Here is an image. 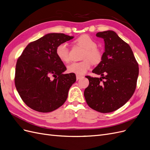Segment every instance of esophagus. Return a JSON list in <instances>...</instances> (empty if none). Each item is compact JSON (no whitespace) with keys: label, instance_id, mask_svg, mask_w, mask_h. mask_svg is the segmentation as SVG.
Wrapping results in <instances>:
<instances>
[{"label":"esophagus","instance_id":"34e87169","mask_svg":"<svg viewBox=\"0 0 150 150\" xmlns=\"http://www.w3.org/2000/svg\"><path fill=\"white\" fill-rule=\"evenodd\" d=\"M82 76H80V75H76V79L78 80V79H80L81 78H82Z\"/></svg>","mask_w":150,"mask_h":150}]
</instances>
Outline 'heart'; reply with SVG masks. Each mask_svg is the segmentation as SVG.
<instances>
[{
	"mask_svg": "<svg viewBox=\"0 0 150 150\" xmlns=\"http://www.w3.org/2000/svg\"><path fill=\"white\" fill-rule=\"evenodd\" d=\"M77 46L84 49L82 59L84 60L79 62H72L67 66V71L77 75H83L89 70L91 62L94 64H98L102 60V50L97 46V42L89 35L83 34L77 38L75 41ZM56 52L58 58L64 63L69 62V49L65 42L61 43L56 47Z\"/></svg>",
	"mask_w": 150,
	"mask_h": 150,
	"instance_id": "heart-1",
	"label": "heart"
}]
</instances>
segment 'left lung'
Listing matches in <instances>:
<instances>
[{
  "label": "left lung",
  "instance_id": "obj_1",
  "mask_svg": "<svg viewBox=\"0 0 150 150\" xmlns=\"http://www.w3.org/2000/svg\"><path fill=\"white\" fill-rule=\"evenodd\" d=\"M105 51L99 64L93 70L100 78L86 76L89 84L84 95L88 106L103 113L116 111L133 96L139 74L138 64L130 46L115 32H99Z\"/></svg>",
  "mask_w": 150,
  "mask_h": 150
}]
</instances>
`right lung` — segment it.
Here are the masks:
<instances>
[{"label": "right lung", "instance_id": "right-lung-1", "mask_svg": "<svg viewBox=\"0 0 150 150\" xmlns=\"http://www.w3.org/2000/svg\"><path fill=\"white\" fill-rule=\"evenodd\" d=\"M62 33H50L30 42L18 58L15 85L22 101L33 110L48 112L66 101L76 82L74 73L63 74L66 67L56 52L59 44L73 39Z\"/></svg>", "mask_w": 150, "mask_h": 150}]
</instances>
